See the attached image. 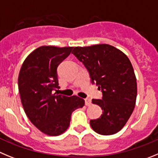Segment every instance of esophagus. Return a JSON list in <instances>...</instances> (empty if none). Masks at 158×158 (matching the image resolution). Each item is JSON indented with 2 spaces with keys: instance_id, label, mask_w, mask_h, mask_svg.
<instances>
[{
  "instance_id": "34e87169",
  "label": "esophagus",
  "mask_w": 158,
  "mask_h": 158,
  "mask_svg": "<svg viewBox=\"0 0 158 158\" xmlns=\"http://www.w3.org/2000/svg\"><path fill=\"white\" fill-rule=\"evenodd\" d=\"M85 104L86 106H90L91 105V100L89 99V98H86L85 99Z\"/></svg>"
}]
</instances>
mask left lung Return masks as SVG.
I'll return each mask as SVG.
<instances>
[{"label": "left lung", "instance_id": "1", "mask_svg": "<svg viewBox=\"0 0 158 158\" xmlns=\"http://www.w3.org/2000/svg\"><path fill=\"white\" fill-rule=\"evenodd\" d=\"M72 53L102 91V100L93 99L92 103L104 111L99 118L90 120L91 127L101 135L117 133L130 118L136 101V78L129 59L120 50L104 44L76 47Z\"/></svg>", "mask_w": 158, "mask_h": 158}]
</instances>
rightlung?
Here are the masks:
<instances>
[{"instance_id":"right-lung-1","label":"right lung","mask_w":158,"mask_h":158,"mask_svg":"<svg viewBox=\"0 0 158 158\" xmlns=\"http://www.w3.org/2000/svg\"><path fill=\"white\" fill-rule=\"evenodd\" d=\"M72 47L42 46L25 59L19 75V92L26 115L40 132L51 136L64 133L73 110L85 101L77 96L54 93L58 88L57 69L72 52Z\"/></svg>"}]
</instances>
